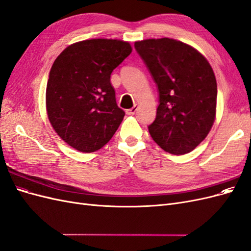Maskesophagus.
<instances>
[{
  "label": "esophagus",
  "instance_id": "obj_1",
  "mask_svg": "<svg viewBox=\"0 0 251 251\" xmlns=\"http://www.w3.org/2000/svg\"><path fill=\"white\" fill-rule=\"evenodd\" d=\"M137 109H138L137 105H134L133 108L126 110V114H127V115H134V114L136 113V111H137Z\"/></svg>",
  "mask_w": 251,
  "mask_h": 251
}]
</instances>
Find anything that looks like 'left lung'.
I'll return each instance as SVG.
<instances>
[{
    "label": "left lung",
    "mask_w": 251,
    "mask_h": 251,
    "mask_svg": "<svg viewBox=\"0 0 251 251\" xmlns=\"http://www.w3.org/2000/svg\"><path fill=\"white\" fill-rule=\"evenodd\" d=\"M134 46L158 89L156 118L149 126L151 138L171 154L189 153L214 125V71L200 52L180 41L151 39Z\"/></svg>",
    "instance_id": "left-lung-1"
}]
</instances>
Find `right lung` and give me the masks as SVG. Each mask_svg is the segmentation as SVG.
Returning a JSON list of instances; mask_svg holds the SVG:
<instances>
[{"mask_svg":"<svg viewBox=\"0 0 251 251\" xmlns=\"http://www.w3.org/2000/svg\"><path fill=\"white\" fill-rule=\"evenodd\" d=\"M131 45L94 39L67 47L53 63L46 90L48 118L65 142L83 153L107 144L125 117L111 74L131 54Z\"/></svg>","mask_w":251,"mask_h":251,"instance_id":"right-lung-1","label":"right lung"}]
</instances>
